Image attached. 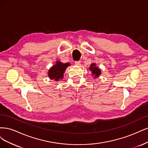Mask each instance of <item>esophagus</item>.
Segmentation results:
<instances>
[{
	"mask_svg": "<svg viewBox=\"0 0 148 148\" xmlns=\"http://www.w3.org/2000/svg\"><path fill=\"white\" fill-rule=\"evenodd\" d=\"M75 64L76 66H79L80 64V61H75Z\"/></svg>",
	"mask_w": 148,
	"mask_h": 148,
	"instance_id": "esophagus-1",
	"label": "esophagus"
}]
</instances>
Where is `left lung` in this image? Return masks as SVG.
Returning <instances> with one entry per match:
<instances>
[{
	"label": "left lung",
	"instance_id": "8db88e82",
	"mask_svg": "<svg viewBox=\"0 0 148 148\" xmlns=\"http://www.w3.org/2000/svg\"><path fill=\"white\" fill-rule=\"evenodd\" d=\"M89 69L92 71V75L95 76V78H97L100 75L101 73V71L100 70L98 67L96 66V64L95 63H92L90 65L89 67Z\"/></svg>",
	"mask_w": 148,
	"mask_h": 148
}]
</instances>
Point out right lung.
<instances>
[{"label":"right lung","instance_id":"obj_1","mask_svg":"<svg viewBox=\"0 0 148 148\" xmlns=\"http://www.w3.org/2000/svg\"><path fill=\"white\" fill-rule=\"evenodd\" d=\"M70 66L69 63H63L60 61H57L56 64H54L49 69L48 75L50 79L55 80V81H59L60 79L63 78V74L65 70Z\"/></svg>","mask_w":148,"mask_h":148}]
</instances>
